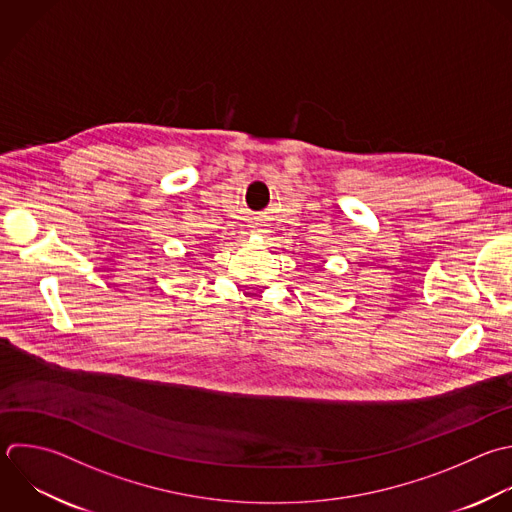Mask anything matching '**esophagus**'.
Returning <instances> with one entry per match:
<instances>
[{"instance_id":"obj_1","label":"esophagus","mask_w":512,"mask_h":512,"mask_svg":"<svg viewBox=\"0 0 512 512\" xmlns=\"http://www.w3.org/2000/svg\"><path fill=\"white\" fill-rule=\"evenodd\" d=\"M254 232H256V234H262V232H264V228H256Z\"/></svg>"}]
</instances>
